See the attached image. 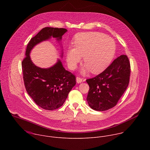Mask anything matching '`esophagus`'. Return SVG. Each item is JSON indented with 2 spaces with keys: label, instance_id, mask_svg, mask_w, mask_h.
Instances as JSON below:
<instances>
[{
  "label": "esophagus",
  "instance_id": "esophagus-1",
  "mask_svg": "<svg viewBox=\"0 0 150 150\" xmlns=\"http://www.w3.org/2000/svg\"><path fill=\"white\" fill-rule=\"evenodd\" d=\"M76 81L77 83H81V82L83 81V80H82V79L81 78L78 76V77L76 78Z\"/></svg>",
  "mask_w": 150,
  "mask_h": 150
}]
</instances>
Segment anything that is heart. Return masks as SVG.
Returning <instances> with one entry per match:
<instances>
[{
	"mask_svg": "<svg viewBox=\"0 0 150 150\" xmlns=\"http://www.w3.org/2000/svg\"><path fill=\"white\" fill-rule=\"evenodd\" d=\"M116 44L110 37L99 32L77 34L74 40V48L69 47L67 54L69 66L75 69L83 57L85 65L81 74L87 75L91 71L98 74L108 68L116 53Z\"/></svg>",
	"mask_w": 150,
	"mask_h": 150,
	"instance_id": "b5f03b06",
	"label": "heart"
}]
</instances>
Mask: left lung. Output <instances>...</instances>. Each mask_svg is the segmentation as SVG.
Segmentation results:
<instances>
[{
	"label": "left lung",
	"instance_id": "8db88e82",
	"mask_svg": "<svg viewBox=\"0 0 150 150\" xmlns=\"http://www.w3.org/2000/svg\"><path fill=\"white\" fill-rule=\"evenodd\" d=\"M130 72L129 59L121 55L100 74L87 79L90 86L87 100L90 108L105 111L115 106L128 86Z\"/></svg>",
	"mask_w": 150,
	"mask_h": 150
}]
</instances>
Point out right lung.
<instances>
[{
  "instance_id": "add662e5",
  "label": "right lung",
  "mask_w": 150,
  "mask_h": 150,
  "mask_svg": "<svg viewBox=\"0 0 150 150\" xmlns=\"http://www.w3.org/2000/svg\"><path fill=\"white\" fill-rule=\"evenodd\" d=\"M67 31L65 28H42L28 42L26 57L22 62L26 90L34 102L46 110H55L63 104L69 93L76 84L75 76L64 68L59 59L50 68H41L36 66L31 59L30 53L37 45L52 37L56 38L59 43L62 35ZM60 56L63 57V50Z\"/></svg>"
}]
</instances>
